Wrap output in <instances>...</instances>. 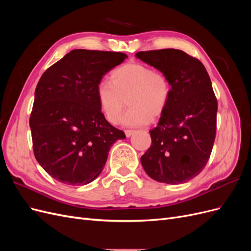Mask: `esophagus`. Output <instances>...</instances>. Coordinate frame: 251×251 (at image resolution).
<instances>
[{
	"label": "esophagus",
	"mask_w": 251,
	"mask_h": 251,
	"mask_svg": "<svg viewBox=\"0 0 251 251\" xmlns=\"http://www.w3.org/2000/svg\"><path fill=\"white\" fill-rule=\"evenodd\" d=\"M134 132H135V131H133V130H126V131H125V134H126V137H131V136L134 134Z\"/></svg>",
	"instance_id": "1"
}]
</instances>
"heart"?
Returning <instances> with one entry per match:
<instances>
[{
    "mask_svg": "<svg viewBox=\"0 0 251 251\" xmlns=\"http://www.w3.org/2000/svg\"><path fill=\"white\" fill-rule=\"evenodd\" d=\"M172 85L166 75L140 63H128L116 68L110 80L97 85L96 96L100 108L111 124H117L126 105L130 108L123 123L139 126L162 115L170 102Z\"/></svg>",
    "mask_w": 251,
    "mask_h": 251,
    "instance_id": "heart-1",
    "label": "heart"
}]
</instances>
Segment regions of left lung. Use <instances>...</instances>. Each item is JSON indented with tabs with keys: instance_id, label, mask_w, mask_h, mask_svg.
Returning <instances> with one entry per match:
<instances>
[{
	"instance_id": "left-lung-1",
	"label": "left lung",
	"mask_w": 251,
	"mask_h": 251,
	"mask_svg": "<svg viewBox=\"0 0 251 251\" xmlns=\"http://www.w3.org/2000/svg\"><path fill=\"white\" fill-rule=\"evenodd\" d=\"M136 57L169 78L172 95L140 161L158 182L180 184L206 165L217 130L218 102L209 75L199 59L178 49L140 51Z\"/></svg>"
}]
</instances>
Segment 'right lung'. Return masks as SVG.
<instances>
[{"label":"right lung","instance_id":"obj_1","mask_svg":"<svg viewBox=\"0 0 251 251\" xmlns=\"http://www.w3.org/2000/svg\"><path fill=\"white\" fill-rule=\"evenodd\" d=\"M126 57L76 49L42 75L29 125L36 161L52 178L67 185L90 183L103 170L112 144L126 138L104 118L96 88Z\"/></svg>","mask_w":251,"mask_h":251}]
</instances>
